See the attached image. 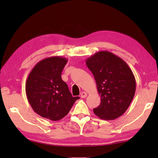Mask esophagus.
Masks as SVG:
<instances>
[{
    "mask_svg": "<svg viewBox=\"0 0 158 158\" xmlns=\"http://www.w3.org/2000/svg\"><path fill=\"white\" fill-rule=\"evenodd\" d=\"M87 96H88V94H87L85 92H82L81 93V97L83 98H85V97H87Z\"/></svg>",
    "mask_w": 158,
    "mask_h": 158,
    "instance_id": "34e87169",
    "label": "esophagus"
}]
</instances>
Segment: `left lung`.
Masks as SVG:
<instances>
[{"label":"left lung","mask_w":158,"mask_h":158,"mask_svg":"<svg viewBox=\"0 0 158 158\" xmlns=\"http://www.w3.org/2000/svg\"><path fill=\"white\" fill-rule=\"evenodd\" d=\"M86 65L94 77L101 98L94 109L99 118L113 120L126 111L135 96L136 80L132 70L119 56L101 51L86 59Z\"/></svg>","instance_id":"obj_1"}]
</instances>
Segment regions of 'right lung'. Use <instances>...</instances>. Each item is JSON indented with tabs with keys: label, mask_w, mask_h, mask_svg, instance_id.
Masks as SVG:
<instances>
[{
	"label": "right lung",
	"mask_w": 158,
	"mask_h": 158,
	"mask_svg": "<svg viewBox=\"0 0 158 158\" xmlns=\"http://www.w3.org/2000/svg\"><path fill=\"white\" fill-rule=\"evenodd\" d=\"M68 59L52 56L39 62L26 80V94L34 111L58 121L65 117L79 97H73L61 74Z\"/></svg>",
	"instance_id": "right-lung-1"
}]
</instances>
